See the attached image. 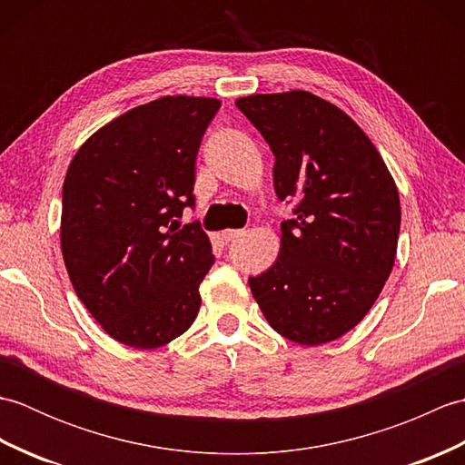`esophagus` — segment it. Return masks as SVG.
I'll list each match as a JSON object with an SVG mask.
<instances>
[{"instance_id":"34e87169","label":"esophagus","mask_w":465,"mask_h":465,"mask_svg":"<svg viewBox=\"0 0 465 465\" xmlns=\"http://www.w3.org/2000/svg\"><path fill=\"white\" fill-rule=\"evenodd\" d=\"M242 235H243V230H223V232H222V238H223L225 242H233V240L242 238Z\"/></svg>"}]
</instances>
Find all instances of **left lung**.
<instances>
[{"label":"left lung","instance_id":"obj_1","mask_svg":"<svg viewBox=\"0 0 465 465\" xmlns=\"http://www.w3.org/2000/svg\"><path fill=\"white\" fill-rule=\"evenodd\" d=\"M273 152V187L295 200L282 248L250 288L272 328L320 345L355 328L390 278L401 207L380 152L340 107L310 92L240 97Z\"/></svg>","mask_w":465,"mask_h":465}]
</instances>
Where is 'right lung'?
<instances>
[{"instance_id": "add662e5", "label": "right lung", "mask_w": 465, "mask_h": 465, "mask_svg": "<svg viewBox=\"0 0 465 465\" xmlns=\"http://www.w3.org/2000/svg\"><path fill=\"white\" fill-rule=\"evenodd\" d=\"M220 100L165 95L115 117L67 167L62 253L77 298L120 343H170L200 312L213 265L193 207L195 157Z\"/></svg>"}]
</instances>
